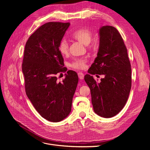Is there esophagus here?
Instances as JSON below:
<instances>
[{
    "label": "esophagus",
    "mask_w": 150,
    "mask_h": 150,
    "mask_svg": "<svg viewBox=\"0 0 150 150\" xmlns=\"http://www.w3.org/2000/svg\"><path fill=\"white\" fill-rule=\"evenodd\" d=\"M78 76L79 77V78L80 80H83L84 79V75L83 74V73L82 72H78Z\"/></svg>",
    "instance_id": "1"
}]
</instances>
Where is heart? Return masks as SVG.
<instances>
[{
	"label": "heart",
	"instance_id": "b5f03b06",
	"mask_svg": "<svg viewBox=\"0 0 150 150\" xmlns=\"http://www.w3.org/2000/svg\"><path fill=\"white\" fill-rule=\"evenodd\" d=\"M93 32L87 28H80L75 31L72 35V37L85 45H88L92 41L93 38ZM59 52L62 56H66L69 53V45L67 42L63 40L59 45ZM88 59L86 58L75 59L70 64V67L75 69H83L86 66Z\"/></svg>",
	"mask_w": 150,
	"mask_h": 150
}]
</instances>
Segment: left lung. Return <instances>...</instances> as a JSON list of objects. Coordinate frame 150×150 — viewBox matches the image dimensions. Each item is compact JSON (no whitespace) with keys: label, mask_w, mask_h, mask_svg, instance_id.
<instances>
[{"label":"left lung","mask_w":150,"mask_h":150,"mask_svg":"<svg viewBox=\"0 0 150 150\" xmlns=\"http://www.w3.org/2000/svg\"><path fill=\"white\" fill-rule=\"evenodd\" d=\"M99 35L97 57L84 80L91 89L94 112L102 117L110 118L120 112L128 100L131 68L127 49L119 31L106 25L100 28ZM96 74L105 75L100 83L91 75Z\"/></svg>","instance_id":"obj_1"}]
</instances>
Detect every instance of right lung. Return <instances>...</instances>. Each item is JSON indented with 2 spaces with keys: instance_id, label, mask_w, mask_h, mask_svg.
<instances>
[{
  "instance_id": "1",
  "label": "right lung",
  "mask_w": 150,
  "mask_h": 150,
  "mask_svg": "<svg viewBox=\"0 0 150 150\" xmlns=\"http://www.w3.org/2000/svg\"><path fill=\"white\" fill-rule=\"evenodd\" d=\"M70 23L50 22L38 28L27 40L22 64L28 98L47 120L58 122L71 111L78 82V75L68 70L62 81L58 73L66 72L59 45Z\"/></svg>"
}]
</instances>
